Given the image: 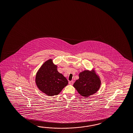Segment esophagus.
I'll return each instance as SVG.
<instances>
[{
    "label": "esophagus",
    "instance_id": "34e87169",
    "mask_svg": "<svg viewBox=\"0 0 133 133\" xmlns=\"http://www.w3.org/2000/svg\"><path fill=\"white\" fill-rule=\"evenodd\" d=\"M69 84L70 85H72V84H74V81H70L69 82Z\"/></svg>",
    "mask_w": 133,
    "mask_h": 133
}]
</instances>
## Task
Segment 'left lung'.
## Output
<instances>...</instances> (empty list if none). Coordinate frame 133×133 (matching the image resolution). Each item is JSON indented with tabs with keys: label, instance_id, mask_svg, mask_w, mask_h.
I'll use <instances>...</instances> for the list:
<instances>
[{
	"label": "left lung",
	"instance_id": "8db88e82",
	"mask_svg": "<svg viewBox=\"0 0 133 133\" xmlns=\"http://www.w3.org/2000/svg\"><path fill=\"white\" fill-rule=\"evenodd\" d=\"M101 81L92 72L84 71L79 74V79L74 84V87L83 97H88L96 93L100 88Z\"/></svg>",
	"mask_w": 133,
	"mask_h": 133
}]
</instances>
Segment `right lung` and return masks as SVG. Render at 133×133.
I'll use <instances>...</instances> for the list:
<instances>
[{"instance_id":"right-lung-1","label":"right lung","mask_w":133,"mask_h":133,"mask_svg":"<svg viewBox=\"0 0 133 133\" xmlns=\"http://www.w3.org/2000/svg\"><path fill=\"white\" fill-rule=\"evenodd\" d=\"M36 83L40 90L48 96L57 95L68 83V80L57 71L52 59L45 62L36 76Z\"/></svg>"}]
</instances>
